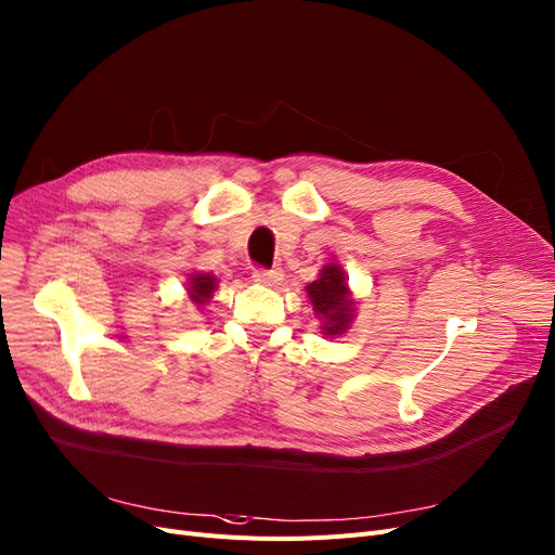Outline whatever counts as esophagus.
I'll return each mask as SVG.
<instances>
[{
    "instance_id": "1",
    "label": "esophagus",
    "mask_w": 555,
    "mask_h": 555,
    "mask_svg": "<svg viewBox=\"0 0 555 555\" xmlns=\"http://www.w3.org/2000/svg\"><path fill=\"white\" fill-rule=\"evenodd\" d=\"M254 283L258 285H279L283 281V270L281 268H272V270H264V268H256L251 274Z\"/></svg>"
}]
</instances>
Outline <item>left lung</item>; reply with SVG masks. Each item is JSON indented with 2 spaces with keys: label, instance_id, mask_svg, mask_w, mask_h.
Wrapping results in <instances>:
<instances>
[{
  "label": "left lung",
  "instance_id": "1",
  "mask_svg": "<svg viewBox=\"0 0 555 555\" xmlns=\"http://www.w3.org/2000/svg\"><path fill=\"white\" fill-rule=\"evenodd\" d=\"M347 281L337 264H326L320 279L308 285V297L320 318H324V333H343L351 320V299L347 297Z\"/></svg>",
  "mask_w": 555,
  "mask_h": 555
}]
</instances>
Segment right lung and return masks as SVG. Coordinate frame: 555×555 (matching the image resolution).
I'll return each instance as SVG.
<instances>
[{
	"instance_id": "add662e5",
	"label": "right lung",
	"mask_w": 555,
	"mask_h": 555,
	"mask_svg": "<svg viewBox=\"0 0 555 555\" xmlns=\"http://www.w3.org/2000/svg\"><path fill=\"white\" fill-rule=\"evenodd\" d=\"M212 291H215V279L210 274H195L190 279V299L197 306L206 304Z\"/></svg>"
}]
</instances>
